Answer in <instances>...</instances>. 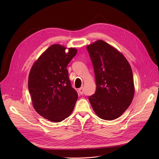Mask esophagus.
<instances>
[{
	"label": "esophagus",
	"mask_w": 159,
	"mask_h": 159,
	"mask_svg": "<svg viewBox=\"0 0 159 159\" xmlns=\"http://www.w3.org/2000/svg\"><path fill=\"white\" fill-rule=\"evenodd\" d=\"M79 92L80 95H82L83 94V92H84V88H83L82 87L80 88V89H79Z\"/></svg>",
	"instance_id": "esophagus-1"
}]
</instances>
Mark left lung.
<instances>
[{
    "instance_id": "8db88e82",
    "label": "left lung",
    "mask_w": 159,
    "mask_h": 159,
    "mask_svg": "<svg viewBox=\"0 0 159 159\" xmlns=\"http://www.w3.org/2000/svg\"><path fill=\"white\" fill-rule=\"evenodd\" d=\"M87 50L95 75L96 91L89 97L98 117L112 120L130 106L135 93L133 72L125 57L106 42L98 40Z\"/></svg>"
}]
</instances>
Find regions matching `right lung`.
I'll list each match as a JSON object with an SVG mask.
<instances>
[{
  "mask_svg": "<svg viewBox=\"0 0 159 159\" xmlns=\"http://www.w3.org/2000/svg\"><path fill=\"white\" fill-rule=\"evenodd\" d=\"M66 49L60 44L49 46L33 64L28 77L33 107L40 116L54 122L68 118L78 98L66 68L77 50Z\"/></svg>",
  "mask_w": 159,
  "mask_h": 159,
  "instance_id": "right-lung-1",
  "label": "right lung"
}]
</instances>
